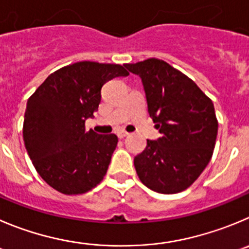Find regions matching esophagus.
Wrapping results in <instances>:
<instances>
[{"label": "esophagus", "instance_id": "obj_1", "mask_svg": "<svg viewBox=\"0 0 249 249\" xmlns=\"http://www.w3.org/2000/svg\"><path fill=\"white\" fill-rule=\"evenodd\" d=\"M127 135H129V132H126V131H119V132H118V138H119V139L126 138Z\"/></svg>", "mask_w": 249, "mask_h": 249}]
</instances>
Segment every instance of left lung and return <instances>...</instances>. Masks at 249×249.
Wrapping results in <instances>:
<instances>
[{
  "instance_id": "1",
  "label": "left lung",
  "mask_w": 249,
  "mask_h": 249,
  "mask_svg": "<svg viewBox=\"0 0 249 249\" xmlns=\"http://www.w3.org/2000/svg\"><path fill=\"white\" fill-rule=\"evenodd\" d=\"M125 67L141 78L148 114L161 134L157 140H147L134 159L136 173L153 192H183L213 156L217 136L213 102L194 81L163 60L152 57Z\"/></svg>"
}]
</instances>
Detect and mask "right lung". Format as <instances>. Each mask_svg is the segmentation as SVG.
<instances>
[{
  "label": "right lung",
  "mask_w": 249,
  "mask_h": 249,
  "mask_svg": "<svg viewBox=\"0 0 249 249\" xmlns=\"http://www.w3.org/2000/svg\"><path fill=\"white\" fill-rule=\"evenodd\" d=\"M122 65L80 61L51 73L28 99L23 139L36 172L62 194H83L102 182L117 147L114 134L86 131L101 90L127 76Z\"/></svg>",
  "instance_id": "1"
}]
</instances>
